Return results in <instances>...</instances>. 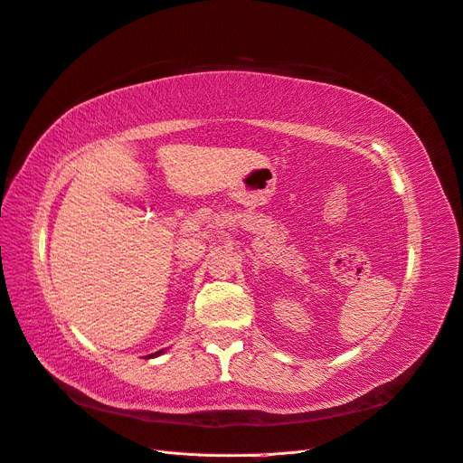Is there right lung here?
<instances>
[{"label": "right lung", "mask_w": 463, "mask_h": 463, "mask_svg": "<svg viewBox=\"0 0 463 463\" xmlns=\"http://www.w3.org/2000/svg\"><path fill=\"white\" fill-rule=\"evenodd\" d=\"M166 349H161V351H156V353H153V354H149V359H151V356H158V354H163Z\"/></svg>", "instance_id": "1"}]
</instances>
